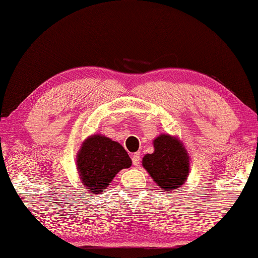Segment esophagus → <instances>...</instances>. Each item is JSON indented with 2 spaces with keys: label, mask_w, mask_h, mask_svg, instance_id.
<instances>
[{
  "label": "esophagus",
  "mask_w": 258,
  "mask_h": 258,
  "mask_svg": "<svg viewBox=\"0 0 258 258\" xmlns=\"http://www.w3.org/2000/svg\"><path fill=\"white\" fill-rule=\"evenodd\" d=\"M140 152H136L133 154L132 156V162H133V165L134 166H138L140 164Z\"/></svg>",
  "instance_id": "34e87169"
}]
</instances>
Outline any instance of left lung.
I'll list each match as a JSON object with an SVG mask.
<instances>
[{
    "instance_id": "1",
    "label": "left lung",
    "mask_w": 258,
    "mask_h": 258,
    "mask_svg": "<svg viewBox=\"0 0 258 258\" xmlns=\"http://www.w3.org/2000/svg\"><path fill=\"white\" fill-rule=\"evenodd\" d=\"M154 152L142 160L143 168L164 191L179 189L188 179L189 154L179 139L161 134L154 141Z\"/></svg>"
}]
</instances>
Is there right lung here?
Masks as SVG:
<instances>
[{"mask_svg": "<svg viewBox=\"0 0 258 258\" xmlns=\"http://www.w3.org/2000/svg\"><path fill=\"white\" fill-rule=\"evenodd\" d=\"M132 165L127 152L119 143L104 135L85 140L77 154V170L82 183L90 194H100L120 170Z\"/></svg>", "mask_w": 258, "mask_h": 258, "instance_id": "1", "label": "right lung"}]
</instances>
